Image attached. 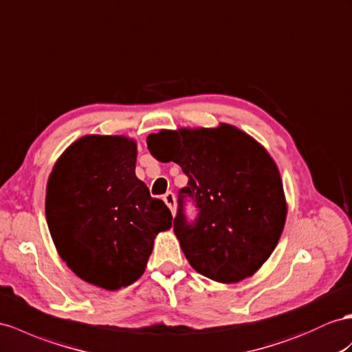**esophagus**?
Wrapping results in <instances>:
<instances>
[{
  "label": "esophagus",
  "mask_w": 352,
  "mask_h": 352,
  "mask_svg": "<svg viewBox=\"0 0 352 352\" xmlns=\"http://www.w3.org/2000/svg\"><path fill=\"white\" fill-rule=\"evenodd\" d=\"M164 201L165 204L169 206V210L173 211V214L175 215V210H177V205H175V195L173 192H168L165 196H164Z\"/></svg>",
  "instance_id": "obj_1"
}]
</instances>
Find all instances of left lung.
<instances>
[{
    "label": "left lung",
    "instance_id": "left-lung-1",
    "mask_svg": "<svg viewBox=\"0 0 352 352\" xmlns=\"http://www.w3.org/2000/svg\"><path fill=\"white\" fill-rule=\"evenodd\" d=\"M147 148L188 177L174 232L190 266L221 284L254 275L272 254L287 219L283 179L267 150L228 123L162 129L148 135ZM184 195L200 208L193 225L185 220Z\"/></svg>",
    "mask_w": 352,
    "mask_h": 352
}]
</instances>
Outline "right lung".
I'll return each mask as SVG.
<instances>
[{
    "instance_id": "1",
    "label": "right lung",
    "mask_w": 352,
    "mask_h": 352,
    "mask_svg": "<svg viewBox=\"0 0 352 352\" xmlns=\"http://www.w3.org/2000/svg\"><path fill=\"white\" fill-rule=\"evenodd\" d=\"M137 141L85 135L49 175L46 219L58 254L83 281L119 290L146 270L157 233L173 226L164 201L135 175Z\"/></svg>"
}]
</instances>
